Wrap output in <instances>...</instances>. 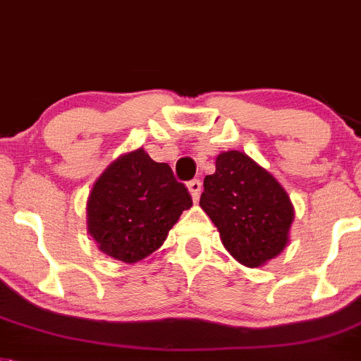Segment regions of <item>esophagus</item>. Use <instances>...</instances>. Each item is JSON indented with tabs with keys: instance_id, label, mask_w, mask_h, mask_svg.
<instances>
[{
	"instance_id": "obj_1",
	"label": "esophagus",
	"mask_w": 361,
	"mask_h": 361,
	"mask_svg": "<svg viewBox=\"0 0 361 361\" xmlns=\"http://www.w3.org/2000/svg\"><path fill=\"white\" fill-rule=\"evenodd\" d=\"M187 187H189V192H190V196H192V200H195V202H198L200 192H202V181L192 180L187 183Z\"/></svg>"
}]
</instances>
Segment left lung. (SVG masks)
Returning <instances> with one entry per match:
<instances>
[{
	"label": "left lung",
	"instance_id": "obj_1",
	"mask_svg": "<svg viewBox=\"0 0 361 361\" xmlns=\"http://www.w3.org/2000/svg\"><path fill=\"white\" fill-rule=\"evenodd\" d=\"M200 207L218 227L224 247L247 268L266 264L288 244L293 222L288 192L247 154H218L216 171L205 176Z\"/></svg>",
	"mask_w": 361,
	"mask_h": 361
}]
</instances>
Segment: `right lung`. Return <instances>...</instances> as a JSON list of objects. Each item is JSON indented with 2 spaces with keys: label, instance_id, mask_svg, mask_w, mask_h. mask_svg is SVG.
I'll return each instance as SVG.
<instances>
[{
  "label": "right lung",
  "instance_id": "obj_1",
  "mask_svg": "<svg viewBox=\"0 0 361 361\" xmlns=\"http://www.w3.org/2000/svg\"><path fill=\"white\" fill-rule=\"evenodd\" d=\"M192 198L166 163L137 148L108 165L87 198V233L99 250L126 264L139 262L165 242Z\"/></svg>",
  "mask_w": 361,
  "mask_h": 361
}]
</instances>
